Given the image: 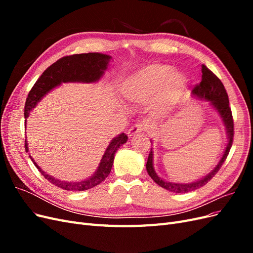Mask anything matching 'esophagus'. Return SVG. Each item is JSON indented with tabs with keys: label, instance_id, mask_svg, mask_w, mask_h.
I'll return each mask as SVG.
<instances>
[{
	"label": "esophagus",
	"instance_id": "esophagus-1",
	"mask_svg": "<svg viewBox=\"0 0 253 253\" xmlns=\"http://www.w3.org/2000/svg\"><path fill=\"white\" fill-rule=\"evenodd\" d=\"M143 129H144V126L142 124H136V125L132 126V127L128 129L127 134H128L129 137H132V136H134L137 133H141Z\"/></svg>",
	"mask_w": 253,
	"mask_h": 253
}]
</instances>
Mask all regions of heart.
<instances>
[{
  "instance_id": "obj_1",
  "label": "heart",
  "mask_w": 253,
  "mask_h": 253,
  "mask_svg": "<svg viewBox=\"0 0 253 253\" xmlns=\"http://www.w3.org/2000/svg\"><path fill=\"white\" fill-rule=\"evenodd\" d=\"M187 84L186 75L168 64L154 63L140 68L125 81L122 93L128 101L149 103L157 95L155 114L164 117L179 102Z\"/></svg>"
}]
</instances>
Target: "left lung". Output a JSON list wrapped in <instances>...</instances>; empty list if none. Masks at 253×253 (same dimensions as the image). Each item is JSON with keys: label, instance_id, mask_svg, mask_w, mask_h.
I'll return each mask as SVG.
<instances>
[{"label": "left lung", "instance_id": "8db88e82", "mask_svg": "<svg viewBox=\"0 0 253 253\" xmlns=\"http://www.w3.org/2000/svg\"><path fill=\"white\" fill-rule=\"evenodd\" d=\"M202 73H203L202 81L192 89V94L197 98L210 101L211 105L217 111V113L219 114V116L221 117V120H223L224 125L226 126L228 143L226 145L223 157L220 158L219 163L216 165V167L214 168L209 174H207L205 177L189 183L170 182L160 178L156 174L154 167H153V152L151 149V152L148 157V162H147L148 174L151 176V178L154 180L158 186L174 193H187V192H190V191H193L205 186L207 182L210 181V179L214 177V175L218 172L220 167L225 163V160L229 154V151H230L232 142H233V135H234L233 118H232L231 109L230 106H229L228 94L225 89L224 84L221 83V81L216 77V76L204 64L202 65Z\"/></svg>", "mask_w": 253, "mask_h": 253}]
</instances>
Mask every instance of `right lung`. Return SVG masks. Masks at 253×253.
<instances>
[{"mask_svg":"<svg viewBox=\"0 0 253 253\" xmlns=\"http://www.w3.org/2000/svg\"><path fill=\"white\" fill-rule=\"evenodd\" d=\"M111 56L104 55L99 52H88L79 53V55L66 56L59 59L57 62L51 64L44 71L41 77L37 80L33 88L30 89L26 98L24 117L25 119L29 116V113L35 106L40 102L41 99L55 87L59 86L61 83L66 82H82V83H93L100 79L104 72L108 68ZM26 125V121H25ZM127 136L125 133H121L117 137L112 139L109 147L106 148L104 154L100 160L96 172L88 177L81 181H65L60 180L51 175H48L42 171L33 157L29 155L38 170L52 185H55L63 190L67 191H84L98 186L106 177H108L112 166L114 163L115 153L120 148V145L126 143ZM25 150L28 152L27 141L25 139Z\"/></svg>","mask_w":253,"mask_h":253,"instance_id":"obj_1","label":"right lung"}]
</instances>
